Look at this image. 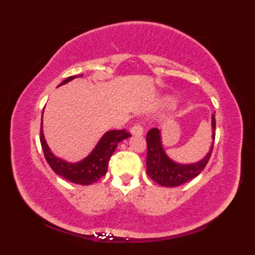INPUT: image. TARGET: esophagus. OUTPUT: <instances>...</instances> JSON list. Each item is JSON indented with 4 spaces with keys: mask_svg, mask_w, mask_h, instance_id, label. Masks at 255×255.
Masks as SVG:
<instances>
[{
    "mask_svg": "<svg viewBox=\"0 0 255 255\" xmlns=\"http://www.w3.org/2000/svg\"><path fill=\"white\" fill-rule=\"evenodd\" d=\"M130 132H131L132 134H136V136H140V134H142V133H143V127H142V125L140 124V123L134 124L133 126L131 127Z\"/></svg>",
    "mask_w": 255,
    "mask_h": 255,
    "instance_id": "esophagus-1",
    "label": "esophagus"
}]
</instances>
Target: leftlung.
I'll return each mask as SVG.
<instances>
[{
  "label": "left lung",
  "instance_id": "left-lung-1",
  "mask_svg": "<svg viewBox=\"0 0 255 255\" xmlns=\"http://www.w3.org/2000/svg\"><path fill=\"white\" fill-rule=\"evenodd\" d=\"M213 125V139H215L216 119L211 117ZM147 173L150 178L162 186L175 187L191 181L196 177L207 165L213 152L214 144H211L209 152L205 158L194 164H178L173 162L162 148L160 130L158 128H151L147 133Z\"/></svg>",
  "mask_w": 255,
  "mask_h": 255
}]
</instances>
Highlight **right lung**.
I'll use <instances>...</instances> for the list:
<instances>
[{
	"instance_id": "1",
	"label": "right lung",
	"mask_w": 255,
	"mask_h": 255,
	"mask_svg": "<svg viewBox=\"0 0 255 255\" xmlns=\"http://www.w3.org/2000/svg\"><path fill=\"white\" fill-rule=\"evenodd\" d=\"M77 77L78 75H72V77L67 78L60 85L66 84ZM130 136V132L126 131V129L107 131L89 156H86L84 160L78 162V163H69V162L56 158L50 152V149L46 143L44 132H42V122L40 127V143L48 164L56 174L72 183L81 184V185H90V184L99 181L102 176H104L107 172L108 162H110L117 144Z\"/></svg>"
}]
</instances>
